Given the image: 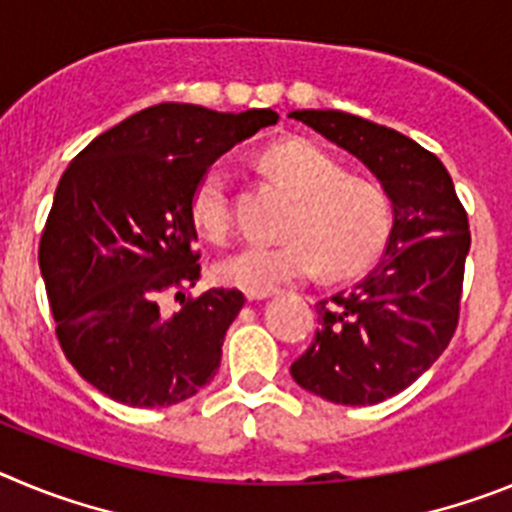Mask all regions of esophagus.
<instances>
[{"mask_svg":"<svg viewBox=\"0 0 512 512\" xmlns=\"http://www.w3.org/2000/svg\"><path fill=\"white\" fill-rule=\"evenodd\" d=\"M275 290H247V301H262V298L273 296Z\"/></svg>","mask_w":512,"mask_h":512,"instance_id":"obj_1","label":"esophagus"}]
</instances>
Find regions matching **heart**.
Segmentation results:
<instances>
[{
    "mask_svg": "<svg viewBox=\"0 0 512 512\" xmlns=\"http://www.w3.org/2000/svg\"><path fill=\"white\" fill-rule=\"evenodd\" d=\"M262 170L278 181L296 206L278 245L247 242L216 262V278L245 290L313 278L324 267L329 278H349L365 270L388 242L393 204L385 188L349 176L342 160L311 140H283L260 158ZM191 219L211 242L232 234V173L224 163L204 170L191 196Z\"/></svg>",
    "mask_w": 512,
    "mask_h": 512,
    "instance_id": "obj_1",
    "label": "heart"
}]
</instances>
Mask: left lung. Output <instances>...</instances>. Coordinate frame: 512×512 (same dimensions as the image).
Masks as SVG:
<instances>
[{
    "instance_id": "8db88e82",
    "label": "left lung",
    "mask_w": 512,
    "mask_h": 512,
    "mask_svg": "<svg viewBox=\"0 0 512 512\" xmlns=\"http://www.w3.org/2000/svg\"><path fill=\"white\" fill-rule=\"evenodd\" d=\"M290 117L357 155L393 201L385 255L354 288L316 303L319 329L290 375L331 403H382L434 365L457 331L467 211L444 163L411 137L334 109Z\"/></svg>"
}]
</instances>
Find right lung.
<instances>
[{"instance_id": "add662e5", "label": "right lung", "mask_w": 512, "mask_h": 512, "mask_svg": "<svg viewBox=\"0 0 512 512\" xmlns=\"http://www.w3.org/2000/svg\"><path fill=\"white\" fill-rule=\"evenodd\" d=\"M275 122L273 109L224 114L165 101L71 160L40 237V270L63 354L96 390L163 408L216 375L245 296H183L201 278L191 196L219 155ZM168 292L182 301L176 314L159 308Z\"/></svg>"}]
</instances>
